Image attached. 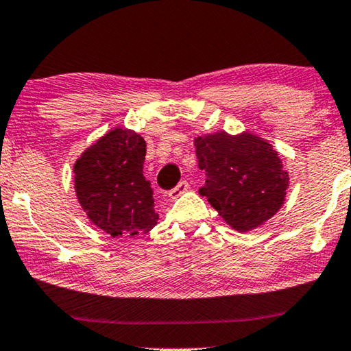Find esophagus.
Masks as SVG:
<instances>
[{
    "label": "esophagus",
    "instance_id": "esophagus-1",
    "mask_svg": "<svg viewBox=\"0 0 351 351\" xmlns=\"http://www.w3.org/2000/svg\"><path fill=\"white\" fill-rule=\"evenodd\" d=\"M187 189H189V184H187L186 181H181L180 184H178L175 189H171L170 192H169V197H170V200H176L178 197H181L182 193H184Z\"/></svg>",
    "mask_w": 351,
    "mask_h": 351
}]
</instances>
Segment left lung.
<instances>
[{
	"label": "left lung",
	"instance_id": "1",
	"mask_svg": "<svg viewBox=\"0 0 351 351\" xmlns=\"http://www.w3.org/2000/svg\"><path fill=\"white\" fill-rule=\"evenodd\" d=\"M206 181L200 195L239 233L263 226L285 202L289 171L268 140L244 130H226L193 138Z\"/></svg>",
	"mask_w": 351,
	"mask_h": 351
}]
</instances>
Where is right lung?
Masks as SVG:
<instances>
[{"mask_svg": "<svg viewBox=\"0 0 351 351\" xmlns=\"http://www.w3.org/2000/svg\"><path fill=\"white\" fill-rule=\"evenodd\" d=\"M146 143L135 130L114 128L74 164V189L86 217L104 233H148L158 223L151 182L143 176Z\"/></svg>", "mask_w": 351, "mask_h": 351, "instance_id": "1", "label": "right lung"}]
</instances>
